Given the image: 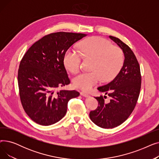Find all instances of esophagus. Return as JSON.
Returning a JSON list of instances; mask_svg holds the SVG:
<instances>
[{
    "label": "esophagus",
    "mask_w": 159,
    "mask_h": 159,
    "mask_svg": "<svg viewBox=\"0 0 159 159\" xmlns=\"http://www.w3.org/2000/svg\"><path fill=\"white\" fill-rule=\"evenodd\" d=\"M80 95H82L83 97H88L90 96L88 93L84 92V91H81V92H80Z\"/></svg>",
    "instance_id": "34e87169"
}]
</instances>
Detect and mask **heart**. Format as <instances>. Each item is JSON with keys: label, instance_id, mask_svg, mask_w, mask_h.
Here are the masks:
<instances>
[{"label": "heart", "instance_id": "b5f03b06", "mask_svg": "<svg viewBox=\"0 0 159 159\" xmlns=\"http://www.w3.org/2000/svg\"><path fill=\"white\" fill-rule=\"evenodd\" d=\"M79 52L70 49L66 52L64 62L71 72L79 71L81 64V55L86 58L92 59L89 73H83L75 77L73 82L75 87L84 91H89L102 79L108 82L116 76L120 71L124 62L122 50L113 46L107 40L93 37L85 40L79 45Z\"/></svg>", "mask_w": 159, "mask_h": 159}]
</instances>
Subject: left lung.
Segmentation results:
<instances>
[{"mask_svg": "<svg viewBox=\"0 0 159 159\" xmlns=\"http://www.w3.org/2000/svg\"><path fill=\"white\" fill-rule=\"evenodd\" d=\"M110 38L122 49L125 57L124 64L112 81L97 88L109 96L110 101L105 102L106 96L96 97L98 107L89 113L91 121L105 129L115 128L127 120L136 106L141 88L140 66L134 53L119 38L113 36Z\"/></svg>", "mask_w": 159, "mask_h": 159, "instance_id": "left-lung-1", "label": "left lung"}]
</instances>
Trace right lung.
Masks as SVG:
<instances>
[{
    "label": "right lung",
    "mask_w": 159,
    "mask_h": 159,
    "mask_svg": "<svg viewBox=\"0 0 159 159\" xmlns=\"http://www.w3.org/2000/svg\"><path fill=\"white\" fill-rule=\"evenodd\" d=\"M83 33H52L33 44L24 54L18 71L19 95L25 112L35 122L49 126L61 120L76 90H60L70 80L64 64L66 52L85 37Z\"/></svg>",
    "instance_id": "right-lung-1"
}]
</instances>
